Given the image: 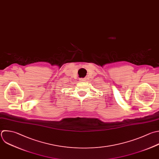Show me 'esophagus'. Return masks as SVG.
<instances>
[{
	"instance_id": "obj_1",
	"label": "esophagus",
	"mask_w": 159,
	"mask_h": 159,
	"mask_svg": "<svg viewBox=\"0 0 159 159\" xmlns=\"http://www.w3.org/2000/svg\"><path fill=\"white\" fill-rule=\"evenodd\" d=\"M80 80V81H85L86 80L84 78H81Z\"/></svg>"
}]
</instances>
